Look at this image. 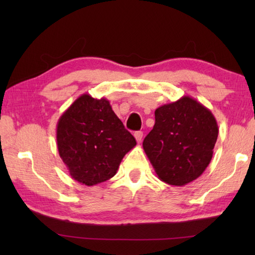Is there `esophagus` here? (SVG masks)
I'll return each mask as SVG.
<instances>
[{
    "label": "esophagus",
    "instance_id": "esophagus-1",
    "mask_svg": "<svg viewBox=\"0 0 255 255\" xmlns=\"http://www.w3.org/2000/svg\"><path fill=\"white\" fill-rule=\"evenodd\" d=\"M133 136H135L137 143H140L141 139H143V132L141 131H136L135 133H133Z\"/></svg>",
    "mask_w": 255,
    "mask_h": 255
}]
</instances>
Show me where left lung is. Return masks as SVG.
Instances as JSON below:
<instances>
[{
  "label": "left lung",
  "instance_id": "8db88e82",
  "mask_svg": "<svg viewBox=\"0 0 255 255\" xmlns=\"http://www.w3.org/2000/svg\"><path fill=\"white\" fill-rule=\"evenodd\" d=\"M218 125L211 111L184 96L155 110L143 148L158 179L182 187L199 178L213 158Z\"/></svg>",
  "mask_w": 255,
  "mask_h": 255
}]
</instances>
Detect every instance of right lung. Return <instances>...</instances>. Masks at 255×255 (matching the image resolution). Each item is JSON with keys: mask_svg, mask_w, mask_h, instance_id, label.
Instances as JSON below:
<instances>
[{"mask_svg": "<svg viewBox=\"0 0 255 255\" xmlns=\"http://www.w3.org/2000/svg\"><path fill=\"white\" fill-rule=\"evenodd\" d=\"M60 158L70 175L88 187L105 182L136 140L112 110L106 98L84 93L60 116L56 127Z\"/></svg>", "mask_w": 255, "mask_h": 255, "instance_id": "add662e5", "label": "right lung"}]
</instances>
